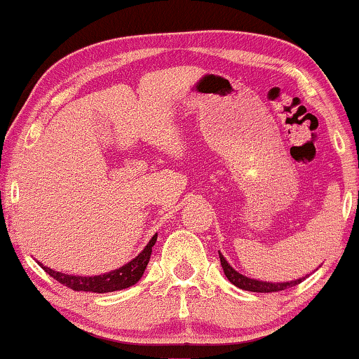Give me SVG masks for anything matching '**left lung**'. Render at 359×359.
Returning <instances> with one entry per match:
<instances>
[{
	"mask_svg": "<svg viewBox=\"0 0 359 359\" xmlns=\"http://www.w3.org/2000/svg\"><path fill=\"white\" fill-rule=\"evenodd\" d=\"M219 261H221V268H223V271H224V274H226L229 283H233V285L240 287V290L253 291V293H274V291H283V290H286V287L299 285V283L306 278V276H303V278H298V280L283 281V283L259 281V280H255V278L245 276V274H241L240 271H236V269H234L231 264L228 263L226 258H224L221 253H219Z\"/></svg>",
	"mask_w": 359,
	"mask_h": 359,
	"instance_id": "1",
	"label": "left lung"
}]
</instances>
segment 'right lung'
Instances as JSON below:
<instances>
[{
  "mask_svg": "<svg viewBox=\"0 0 359 359\" xmlns=\"http://www.w3.org/2000/svg\"><path fill=\"white\" fill-rule=\"evenodd\" d=\"M158 233L149 240L148 245L144 246V250L133 258L131 261H128L126 264H123L121 268L113 269L109 273H103V274H96V276H76V274H66V273H60L55 271V269L44 266L41 264L44 271H46L50 276L55 278L56 281H60L61 285L72 287L74 291H90V293H111V291H119L125 290V287H130L133 285H136L143 276L146 266H148L149 256H151V248L156 243Z\"/></svg>",
  "mask_w": 359,
  "mask_h": 359,
  "instance_id": "add662e5",
  "label": "right lung"
}]
</instances>
